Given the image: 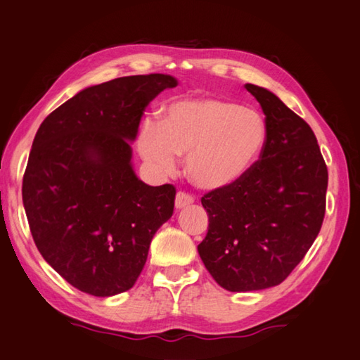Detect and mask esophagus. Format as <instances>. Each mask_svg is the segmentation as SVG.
<instances>
[{
  "mask_svg": "<svg viewBox=\"0 0 360 360\" xmlns=\"http://www.w3.org/2000/svg\"><path fill=\"white\" fill-rule=\"evenodd\" d=\"M192 202H193V197H191V195H187L184 192L176 193V198H174L176 209H182V207H186V206H191Z\"/></svg>",
  "mask_w": 360,
  "mask_h": 360,
  "instance_id": "1",
  "label": "esophagus"
}]
</instances>
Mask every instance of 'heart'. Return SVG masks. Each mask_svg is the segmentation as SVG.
Returning a JSON list of instances; mask_svg holds the SVG:
<instances>
[{
    "label": "heart",
    "instance_id": "obj_1",
    "mask_svg": "<svg viewBox=\"0 0 360 360\" xmlns=\"http://www.w3.org/2000/svg\"><path fill=\"white\" fill-rule=\"evenodd\" d=\"M267 122L258 110L220 97H184L162 110L158 124L145 122L139 153L160 174H172L178 155H186V173L202 191L236 186L263 154Z\"/></svg>",
    "mask_w": 360,
    "mask_h": 360
}]
</instances>
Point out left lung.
Listing matches in <instances>:
<instances>
[{
	"mask_svg": "<svg viewBox=\"0 0 360 360\" xmlns=\"http://www.w3.org/2000/svg\"><path fill=\"white\" fill-rule=\"evenodd\" d=\"M263 108L267 141L243 181L209 192L198 253L221 288L258 291L282 283L316 239L326 211L328 168L302 117L269 89L245 84Z\"/></svg>",
	"mask_w": 360,
	"mask_h": 360,
	"instance_id": "obj_1",
	"label": "left lung"
}]
</instances>
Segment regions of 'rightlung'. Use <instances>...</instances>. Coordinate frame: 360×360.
I'll use <instances>...</instances> for the list:
<instances>
[{
    "instance_id": "1",
    "label": "right lung",
    "mask_w": 360,
    "mask_h": 360,
    "mask_svg": "<svg viewBox=\"0 0 360 360\" xmlns=\"http://www.w3.org/2000/svg\"><path fill=\"white\" fill-rule=\"evenodd\" d=\"M178 80L168 74L93 84L51 112L32 141L22 197L44 259L83 292L132 288L155 231L173 215V186L136 176L132 145L141 115Z\"/></svg>"
}]
</instances>
